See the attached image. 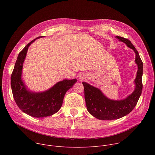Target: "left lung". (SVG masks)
I'll return each mask as SVG.
<instances>
[{"mask_svg": "<svg viewBox=\"0 0 155 155\" xmlns=\"http://www.w3.org/2000/svg\"><path fill=\"white\" fill-rule=\"evenodd\" d=\"M116 38L126 43L127 47L133 50L136 53L135 61L138 66L137 76L134 80L136 87L132 93L126 98L115 101L107 98L98 88L82 82L87 111L95 118L102 120H117L129 114L136 107L142 91L143 62L139 54L129 40L120 36H116Z\"/></svg>", "mask_w": 155, "mask_h": 155, "instance_id": "obj_1", "label": "left lung"}]
</instances>
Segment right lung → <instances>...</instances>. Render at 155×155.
<instances>
[{"label":"right lung","mask_w":155,"mask_h":155,"mask_svg":"<svg viewBox=\"0 0 155 155\" xmlns=\"http://www.w3.org/2000/svg\"><path fill=\"white\" fill-rule=\"evenodd\" d=\"M36 39L29 43L19 53L11 76V87L14 100L21 110L31 117L43 118L51 116L59 111L66 92L77 80H63L43 92L34 93L28 90L21 79L22 70L29 47Z\"/></svg>","instance_id":"1"}]
</instances>
